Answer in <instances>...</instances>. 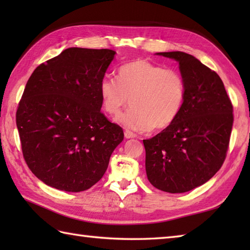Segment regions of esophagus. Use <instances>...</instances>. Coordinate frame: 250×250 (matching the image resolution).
Returning a JSON list of instances; mask_svg holds the SVG:
<instances>
[{
	"label": "esophagus",
	"instance_id": "esophagus-1",
	"mask_svg": "<svg viewBox=\"0 0 250 250\" xmlns=\"http://www.w3.org/2000/svg\"><path fill=\"white\" fill-rule=\"evenodd\" d=\"M125 139H134V137H136V135L133 133V132H131L129 130H125Z\"/></svg>",
	"mask_w": 250,
	"mask_h": 250
}]
</instances>
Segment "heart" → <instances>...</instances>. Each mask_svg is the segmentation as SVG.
<instances>
[{
    "label": "heart",
    "instance_id": "b5f03b06",
    "mask_svg": "<svg viewBox=\"0 0 250 250\" xmlns=\"http://www.w3.org/2000/svg\"><path fill=\"white\" fill-rule=\"evenodd\" d=\"M186 84L182 74L146 60L121 65L118 81L104 78L100 95L106 113L116 116L131 103V107L116 118L119 125L134 131L167 128L176 118L185 100Z\"/></svg>",
    "mask_w": 250,
    "mask_h": 250
}]
</instances>
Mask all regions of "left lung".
<instances>
[{
	"label": "left lung",
	"instance_id": "obj_1",
	"mask_svg": "<svg viewBox=\"0 0 250 250\" xmlns=\"http://www.w3.org/2000/svg\"><path fill=\"white\" fill-rule=\"evenodd\" d=\"M178 62L185 100L171 125L144 140L146 174L159 190L183 193L205 184L226 159L233 125V106L221 78L183 51L157 52Z\"/></svg>",
	"mask_w": 250,
	"mask_h": 250
}]
</instances>
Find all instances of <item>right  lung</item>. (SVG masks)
<instances>
[{
	"mask_svg": "<svg viewBox=\"0 0 250 250\" xmlns=\"http://www.w3.org/2000/svg\"><path fill=\"white\" fill-rule=\"evenodd\" d=\"M116 51L72 47L37 66L16 114L24 160L52 188L81 192L103 177L124 131L101 113Z\"/></svg>",
	"mask_w": 250,
	"mask_h": 250,
	"instance_id": "right-lung-1",
	"label": "right lung"
}]
</instances>
